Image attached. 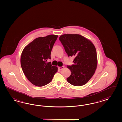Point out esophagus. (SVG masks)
<instances>
[{"mask_svg":"<svg viewBox=\"0 0 122 122\" xmlns=\"http://www.w3.org/2000/svg\"><path fill=\"white\" fill-rule=\"evenodd\" d=\"M64 67V66H59L58 68L59 70H61L62 69H63Z\"/></svg>","mask_w":122,"mask_h":122,"instance_id":"esophagus-1","label":"esophagus"}]
</instances>
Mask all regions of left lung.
I'll list each match as a JSON object with an SVG mask.
<instances>
[{
    "mask_svg": "<svg viewBox=\"0 0 122 122\" xmlns=\"http://www.w3.org/2000/svg\"><path fill=\"white\" fill-rule=\"evenodd\" d=\"M68 56H74V64L67 66L71 72L67 81L74 86H83L95 74L97 66V52L89 40L79 34H63L59 37Z\"/></svg>",
    "mask_w": 122,
    "mask_h": 122,
    "instance_id": "obj_1",
    "label": "left lung"
}]
</instances>
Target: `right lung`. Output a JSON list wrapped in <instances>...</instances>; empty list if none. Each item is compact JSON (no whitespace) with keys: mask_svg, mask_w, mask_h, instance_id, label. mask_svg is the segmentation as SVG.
<instances>
[{"mask_svg":"<svg viewBox=\"0 0 122 122\" xmlns=\"http://www.w3.org/2000/svg\"><path fill=\"white\" fill-rule=\"evenodd\" d=\"M58 36L50 35L36 38L23 49L21 56L23 72L35 86H45L52 81L58 68L46 62Z\"/></svg>","mask_w":122,"mask_h":122,"instance_id":"right-lung-1","label":"right lung"}]
</instances>
